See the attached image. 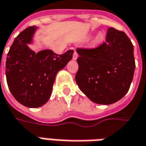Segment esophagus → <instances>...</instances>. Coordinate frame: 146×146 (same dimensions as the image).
Here are the masks:
<instances>
[{
    "instance_id": "1",
    "label": "esophagus",
    "mask_w": 146,
    "mask_h": 146,
    "mask_svg": "<svg viewBox=\"0 0 146 146\" xmlns=\"http://www.w3.org/2000/svg\"><path fill=\"white\" fill-rule=\"evenodd\" d=\"M78 57V53H77V52L75 51L74 52H73V59L75 60H77Z\"/></svg>"
}]
</instances>
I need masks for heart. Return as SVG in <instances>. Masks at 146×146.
Segmentation results:
<instances>
[{"instance_id": "1", "label": "heart", "mask_w": 146, "mask_h": 146, "mask_svg": "<svg viewBox=\"0 0 146 146\" xmlns=\"http://www.w3.org/2000/svg\"><path fill=\"white\" fill-rule=\"evenodd\" d=\"M105 40V35L103 32H99L98 33L95 37L94 38L93 41H92V46L93 47H98L99 45H101L102 43L104 42Z\"/></svg>"}]
</instances>
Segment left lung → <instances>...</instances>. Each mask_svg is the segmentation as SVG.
Returning a JSON list of instances; mask_svg holds the SVG:
<instances>
[{"mask_svg":"<svg viewBox=\"0 0 146 146\" xmlns=\"http://www.w3.org/2000/svg\"><path fill=\"white\" fill-rule=\"evenodd\" d=\"M78 87L89 99L109 105L127 94L135 70L133 45L123 31L108 29L106 42L94 49L78 48Z\"/></svg>","mask_w":146,"mask_h":146,"instance_id":"8db88e82","label":"left lung"}]
</instances>
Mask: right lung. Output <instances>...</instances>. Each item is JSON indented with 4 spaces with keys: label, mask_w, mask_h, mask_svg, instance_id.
<instances>
[{
    "label": "right lung",
    "mask_w": 146,
    "mask_h": 146,
    "mask_svg": "<svg viewBox=\"0 0 146 146\" xmlns=\"http://www.w3.org/2000/svg\"><path fill=\"white\" fill-rule=\"evenodd\" d=\"M38 27L25 29L15 38L6 59L9 89L18 103L27 108L42 107L50 98L55 78L73 58V50L57 55L46 49L35 52L29 48Z\"/></svg>",
    "instance_id": "1"
}]
</instances>
